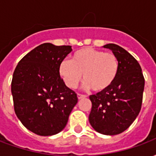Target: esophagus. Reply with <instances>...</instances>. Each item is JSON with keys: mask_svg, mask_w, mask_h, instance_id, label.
<instances>
[{"mask_svg": "<svg viewBox=\"0 0 156 156\" xmlns=\"http://www.w3.org/2000/svg\"><path fill=\"white\" fill-rule=\"evenodd\" d=\"M87 97V95L81 94H78V99H82V98H84Z\"/></svg>", "mask_w": 156, "mask_h": 156, "instance_id": "obj_1", "label": "esophagus"}]
</instances>
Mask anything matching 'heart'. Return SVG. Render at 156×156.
<instances>
[{"label":"heart","mask_w":156,"mask_h":156,"mask_svg":"<svg viewBox=\"0 0 156 156\" xmlns=\"http://www.w3.org/2000/svg\"><path fill=\"white\" fill-rule=\"evenodd\" d=\"M119 68L118 58L114 53L84 48L75 51L71 61L61 62L59 74L68 88H76L83 74L85 88L104 92L115 83Z\"/></svg>","instance_id":"heart-1"}]
</instances>
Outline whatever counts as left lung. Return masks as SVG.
Segmentation results:
<instances>
[{"mask_svg": "<svg viewBox=\"0 0 156 156\" xmlns=\"http://www.w3.org/2000/svg\"><path fill=\"white\" fill-rule=\"evenodd\" d=\"M104 48L117 57L119 73L110 88L89 96L92 109L88 119L98 133L115 135L126 130L140 111L144 78L140 65L125 49L114 43Z\"/></svg>", "mask_w": 156, "mask_h": 156, "instance_id": "8db88e82", "label": "left lung"}]
</instances>
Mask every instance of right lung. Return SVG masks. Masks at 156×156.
Segmentation results:
<instances>
[{"instance_id": "1", "label": "right lung", "mask_w": 156, "mask_h": 156, "mask_svg": "<svg viewBox=\"0 0 156 156\" xmlns=\"http://www.w3.org/2000/svg\"><path fill=\"white\" fill-rule=\"evenodd\" d=\"M72 51L71 46L39 45L24 56L13 73L14 110L27 129L48 136L66 126L78 97L59 74V65Z\"/></svg>"}]
</instances>
